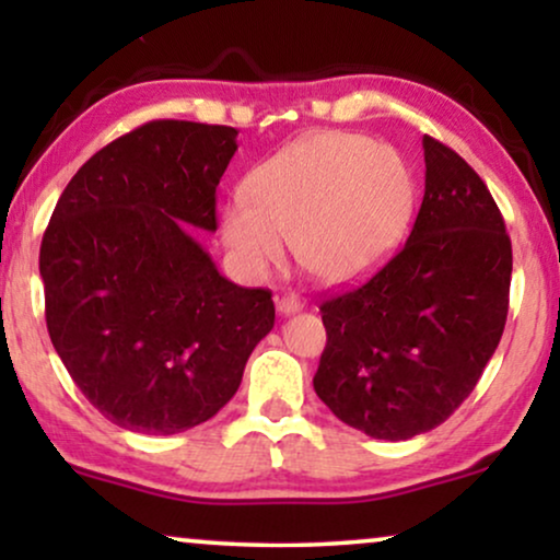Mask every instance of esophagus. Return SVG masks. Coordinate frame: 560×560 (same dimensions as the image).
<instances>
[{"mask_svg":"<svg viewBox=\"0 0 560 560\" xmlns=\"http://www.w3.org/2000/svg\"><path fill=\"white\" fill-rule=\"evenodd\" d=\"M275 305H278V313H282V316H290V313H298L303 311V298L295 295V293H285L280 298H275Z\"/></svg>","mask_w":560,"mask_h":560,"instance_id":"esophagus-1","label":"esophagus"}]
</instances>
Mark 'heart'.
I'll use <instances>...</instances> for the list:
<instances>
[{
    "mask_svg": "<svg viewBox=\"0 0 560 560\" xmlns=\"http://www.w3.org/2000/svg\"><path fill=\"white\" fill-rule=\"evenodd\" d=\"M247 201L224 211V236L255 270L282 265L288 242L318 280L339 282L380 265L412 213V175L393 148L364 135L320 132L257 165Z\"/></svg>",
    "mask_w": 560,
    "mask_h": 560,
    "instance_id": "heart-1",
    "label": "heart"
}]
</instances>
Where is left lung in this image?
<instances>
[{
	"mask_svg": "<svg viewBox=\"0 0 560 560\" xmlns=\"http://www.w3.org/2000/svg\"><path fill=\"white\" fill-rule=\"evenodd\" d=\"M425 194L412 232L372 278L320 303L316 395L372 439L441 425L477 387L510 308L512 244L477 171L423 137Z\"/></svg>",
	"mask_w": 560,
	"mask_h": 560,
	"instance_id": "1",
	"label": "left lung"
}]
</instances>
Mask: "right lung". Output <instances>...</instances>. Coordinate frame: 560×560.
Listing matches in <instances>:
<instances>
[{"instance_id":"obj_1","label":"right lung","mask_w":560,"mask_h":560,"mask_svg":"<svg viewBox=\"0 0 560 560\" xmlns=\"http://www.w3.org/2000/svg\"><path fill=\"white\" fill-rule=\"evenodd\" d=\"M236 129L155 119L89 158L40 244L45 324L86 400L127 431L171 435L217 416L275 326L194 232H217Z\"/></svg>"}]
</instances>
